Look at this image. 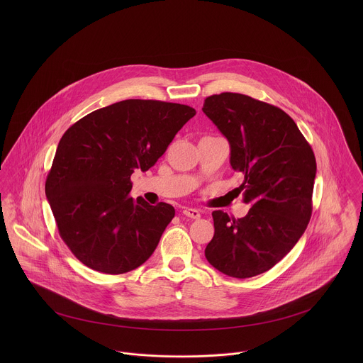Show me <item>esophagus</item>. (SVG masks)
Listing matches in <instances>:
<instances>
[{
  "label": "esophagus",
  "mask_w": 363,
  "mask_h": 363,
  "mask_svg": "<svg viewBox=\"0 0 363 363\" xmlns=\"http://www.w3.org/2000/svg\"><path fill=\"white\" fill-rule=\"evenodd\" d=\"M183 215H186V216H189L191 219H199L201 216L200 211L196 209V208H184L183 209Z\"/></svg>",
  "instance_id": "34e87169"
}]
</instances>
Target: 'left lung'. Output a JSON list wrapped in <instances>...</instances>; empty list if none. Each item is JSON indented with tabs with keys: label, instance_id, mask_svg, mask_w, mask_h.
<instances>
[{
	"label": "left lung",
	"instance_id": "8db88e82",
	"mask_svg": "<svg viewBox=\"0 0 363 363\" xmlns=\"http://www.w3.org/2000/svg\"><path fill=\"white\" fill-rule=\"evenodd\" d=\"M203 111L228 138L236 189L252 208L243 218L213 211L208 262L233 278L272 268L298 243L311 220L315 157L296 123L279 107L247 95L208 96Z\"/></svg>",
	"mask_w": 363,
	"mask_h": 363
}]
</instances>
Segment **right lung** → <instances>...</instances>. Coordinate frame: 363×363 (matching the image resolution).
<instances>
[{"mask_svg": "<svg viewBox=\"0 0 363 363\" xmlns=\"http://www.w3.org/2000/svg\"><path fill=\"white\" fill-rule=\"evenodd\" d=\"M194 116L186 104L127 99L64 133L45 189L58 233L82 264L117 275L152 256L174 208L130 197L131 174L152 167Z\"/></svg>", "mask_w": 363, "mask_h": 363, "instance_id": "1", "label": "right lung"}]
</instances>
